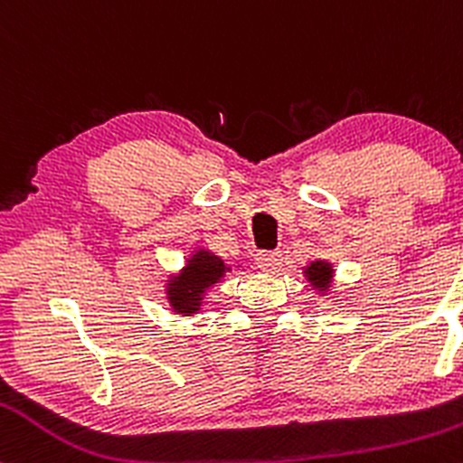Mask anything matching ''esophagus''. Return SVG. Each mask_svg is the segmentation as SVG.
<instances>
[{
	"label": "esophagus",
	"instance_id": "esophagus-1",
	"mask_svg": "<svg viewBox=\"0 0 463 463\" xmlns=\"http://www.w3.org/2000/svg\"><path fill=\"white\" fill-rule=\"evenodd\" d=\"M254 261H257V265L263 272L274 274L276 269L280 268V263H283V254H280L279 250H263V252H259L257 257H254Z\"/></svg>",
	"mask_w": 463,
	"mask_h": 463
}]
</instances>
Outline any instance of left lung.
I'll use <instances>...</instances> for the list:
<instances>
[{
  "label": "left lung",
  "mask_w": 463,
  "mask_h": 463,
  "mask_svg": "<svg viewBox=\"0 0 463 463\" xmlns=\"http://www.w3.org/2000/svg\"><path fill=\"white\" fill-rule=\"evenodd\" d=\"M302 274H305L307 283H309L320 296H331L333 294L335 265L331 261H326V259H317V261H311L309 265H305V268H302Z\"/></svg>",
  "instance_id": "8db88e82"
}]
</instances>
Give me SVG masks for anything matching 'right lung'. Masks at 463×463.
<instances>
[{
	"label": "right lung",
	"instance_id": "obj_1",
	"mask_svg": "<svg viewBox=\"0 0 463 463\" xmlns=\"http://www.w3.org/2000/svg\"><path fill=\"white\" fill-rule=\"evenodd\" d=\"M241 265H235V269ZM232 268L209 248H195L178 272L167 274L165 298L176 316L194 317L204 305L206 294L231 274Z\"/></svg>",
	"mask_w": 463,
	"mask_h": 463
}]
</instances>
